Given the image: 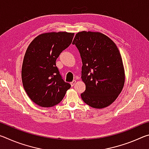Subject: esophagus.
Masks as SVG:
<instances>
[{
	"mask_svg": "<svg viewBox=\"0 0 149 149\" xmlns=\"http://www.w3.org/2000/svg\"><path fill=\"white\" fill-rule=\"evenodd\" d=\"M75 84H76V81H75V80H74L72 82L70 83V84H71L72 86H74V85Z\"/></svg>",
	"mask_w": 149,
	"mask_h": 149,
	"instance_id": "34e87169",
	"label": "esophagus"
}]
</instances>
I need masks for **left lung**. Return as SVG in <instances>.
I'll use <instances>...</instances> for the list:
<instances>
[{
	"label": "left lung",
	"mask_w": 149,
	"mask_h": 149,
	"mask_svg": "<svg viewBox=\"0 0 149 149\" xmlns=\"http://www.w3.org/2000/svg\"><path fill=\"white\" fill-rule=\"evenodd\" d=\"M82 60L81 79L85 84L82 100L90 107L103 108L110 105L122 91L125 73L116 45L99 32L81 31L72 42Z\"/></svg>",
	"instance_id": "left-lung-1"
}]
</instances>
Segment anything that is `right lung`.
Instances as JSON below:
<instances>
[{
	"label": "right lung",
	"mask_w": 149,
	"mask_h": 149,
	"mask_svg": "<svg viewBox=\"0 0 149 149\" xmlns=\"http://www.w3.org/2000/svg\"><path fill=\"white\" fill-rule=\"evenodd\" d=\"M74 35L67 32L42 33L27 48L22 64V83L30 99L40 107L58 104L71 87L62 79L56 60L71 45Z\"/></svg>",
	"instance_id": "1"
}]
</instances>
